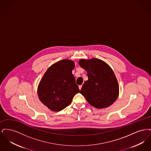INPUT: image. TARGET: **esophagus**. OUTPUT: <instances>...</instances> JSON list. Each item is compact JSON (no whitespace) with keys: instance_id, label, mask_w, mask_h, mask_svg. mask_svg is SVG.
Instances as JSON below:
<instances>
[{"instance_id":"34e87169","label":"esophagus","mask_w":151,"mask_h":151,"mask_svg":"<svg viewBox=\"0 0 151 151\" xmlns=\"http://www.w3.org/2000/svg\"><path fill=\"white\" fill-rule=\"evenodd\" d=\"M81 88H82V85H80V86H79V88L80 90H81Z\"/></svg>"}]
</instances>
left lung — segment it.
I'll list each match as a JSON object with an SVG mask.
<instances>
[{
  "label": "left lung",
  "instance_id": "1",
  "mask_svg": "<svg viewBox=\"0 0 151 151\" xmlns=\"http://www.w3.org/2000/svg\"><path fill=\"white\" fill-rule=\"evenodd\" d=\"M79 64L86 70L88 77L80 93L94 108L102 109L112 105L118 97L119 86L111 67L97 58L82 59Z\"/></svg>",
  "mask_w": 151,
  "mask_h": 151
}]
</instances>
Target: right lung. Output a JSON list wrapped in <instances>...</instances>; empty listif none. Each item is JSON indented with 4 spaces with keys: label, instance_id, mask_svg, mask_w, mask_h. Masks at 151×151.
<instances>
[{
    "label": "right lung",
    "instance_id": "add662e5",
    "mask_svg": "<svg viewBox=\"0 0 151 151\" xmlns=\"http://www.w3.org/2000/svg\"><path fill=\"white\" fill-rule=\"evenodd\" d=\"M75 63L63 59L47 69L41 80L37 92L40 100L51 110L59 111L68 106L75 94L80 93L72 74Z\"/></svg>",
    "mask_w": 151,
    "mask_h": 151
}]
</instances>
